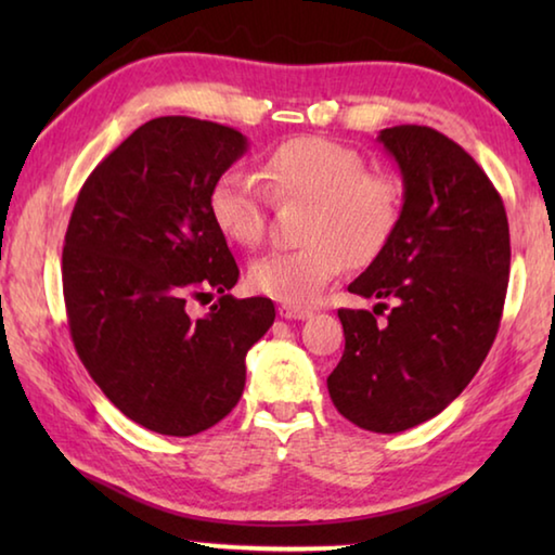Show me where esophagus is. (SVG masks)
Masks as SVG:
<instances>
[{"label": "esophagus", "instance_id": "esophagus-1", "mask_svg": "<svg viewBox=\"0 0 555 555\" xmlns=\"http://www.w3.org/2000/svg\"><path fill=\"white\" fill-rule=\"evenodd\" d=\"M279 315L286 318V321H306V318H311L313 313L308 311V308H296V306L281 304L279 306Z\"/></svg>", "mask_w": 555, "mask_h": 555}]
</instances>
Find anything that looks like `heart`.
<instances>
[{"mask_svg":"<svg viewBox=\"0 0 555 555\" xmlns=\"http://www.w3.org/2000/svg\"><path fill=\"white\" fill-rule=\"evenodd\" d=\"M271 198L311 201L306 244L271 249L251 261L249 286L288 306L315 304L347 267L372 261L387 247L401 218V185L370 171L352 146L325 137H296L261 158ZM208 210L224 237L251 247L267 222V195L255 176L228 168L208 191Z\"/></svg>","mask_w":555,"mask_h":555,"instance_id":"obj_1","label":"heart"}]
</instances>
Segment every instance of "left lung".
<instances>
[{
  "label": "left lung",
  "mask_w": 555,
  "mask_h": 555,
  "mask_svg": "<svg viewBox=\"0 0 555 555\" xmlns=\"http://www.w3.org/2000/svg\"><path fill=\"white\" fill-rule=\"evenodd\" d=\"M399 164L397 230L347 291L379 298L370 311L340 308L345 352L327 391L347 421L399 434L460 397L500 331L509 281L504 203L473 156L440 131H379ZM395 306L376 323L386 300Z\"/></svg>",
  "instance_id": "obj_1"
}]
</instances>
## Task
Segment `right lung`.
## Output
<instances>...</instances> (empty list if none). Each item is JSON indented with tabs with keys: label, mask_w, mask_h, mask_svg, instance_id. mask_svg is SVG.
I'll use <instances>...</instances> for the list:
<instances>
[{
	"label": "right lung",
	"mask_w": 555,
	"mask_h": 555,
	"mask_svg": "<svg viewBox=\"0 0 555 555\" xmlns=\"http://www.w3.org/2000/svg\"><path fill=\"white\" fill-rule=\"evenodd\" d=\"M247 152L237 129L156 117L80 188L63 244L70 337L102 393L134 424L195 436L237 406L244 357L274 323L269 298H234L240 269L208 191ZM221 294L201 319L184 300Z\"/></svg>",
	"instance_id": "1"
}]
</instances>
